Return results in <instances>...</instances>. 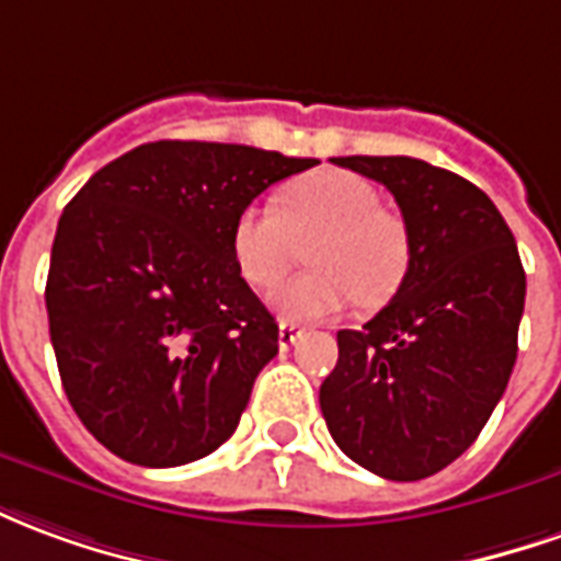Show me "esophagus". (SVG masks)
I'll return each instance as SVG.
<instances>
[{
	"instance_id": "esophagus-1",
	"label": "esophagus",
	"mask_w": 561,
	"mask_h": 561,
	"mask_svg": "<svg viewBox=\"0 0 561 561\" xmlns=\"http://www.w3.org/2000/svg\"><path fill=\"white\" fill-rule=\"evenodd\" d=\"M299 337H301V325L280 323V329H277V344H280V351H289Z\"/></svg>"
}]
</instances>
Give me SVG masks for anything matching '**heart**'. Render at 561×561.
<instances>
[{
  "mask_svg": "<svg viewBox=\"0 0 561 561\" xmlns=\"http://www.w3.org/2000/svg\"><path fill=\"white\" fill-rule=\"evenodd\" d=\"M313 241V272L289 277L272 293L284 320H329L359 299L377 308L396 296L411 268V232L380 208L371 181L325 169L280 190L274 205H248L232 224V256L253 287H272Z\"/></svg>",
  "mask_w": 561,
  "mask_h": 561,
  "instance_id": "b5f03b06",
  "label": "heart"
}]
</instances>
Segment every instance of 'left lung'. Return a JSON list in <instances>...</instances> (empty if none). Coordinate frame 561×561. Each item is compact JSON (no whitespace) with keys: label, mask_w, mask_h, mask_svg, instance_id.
<instances>
[{"label":"left lung","mask_w":561,"mask_h":561,"mask_svg":"<svg viewBox=\"0 0 561 561\" xmlns=\"http://www.w3.org/2000/svg\"><path fill=\"white\" fill-rule=\"evenodd\" d=\"M396 196L411 268L387 308L337 332L320 411L353 462L423 480L459 459L504 396L516 363L526 272L492 198L411 157H335Z\"/></svg>","instance_id":"left-lung-1"}]
</instances>
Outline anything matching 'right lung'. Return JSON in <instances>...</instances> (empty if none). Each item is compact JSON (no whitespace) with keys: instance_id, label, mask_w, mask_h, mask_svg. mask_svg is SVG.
Returning <instances> with one entry per match:
<instances>
[{"instance_id":"add662e5","label":"right lung","mask_w":561,"mask_h":561,"mask_svg":"<svg viewBox=\"0 0 561 561\" xmlns=\"http://www.w3.org/2000/svg\"><path fill=\"white\" fill-rule=\"evenodd\" d=\"M317 160L214 141H150L99 169L59 217L47 320L62 389L114 456L174 468L236 432L277 353L241 277L232 224Z\"/></svg>"}]
</instances>
